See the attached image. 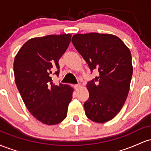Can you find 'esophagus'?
Returning <instances> with one entry per match:
<instances>
[{"mask_svg":"<svg viewBox=\"0 0 151 151\" xmlns=\"http://www.w3.org/2000/svg\"><path fill=\"white\" fill-rule=\"evenodd\" d=\"M74 87H75L76 90L79 89H80V88H81V84H76V85L74 86Z\"/></svg>","mask_w":151,"mask_h":151,"instance_id":"1","label":"esophagus"}]
</instances>
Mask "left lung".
I'll use <instances>...</instances> for the list:
<instances>
[{
	"mask_svg": "<svg viewBox=\"0 0 151 151\" xmlns=\"http://www.w3.org/2000/svg\"><path fill=\"white\" fill-rule=\"evenodd\" d=\"M72 42L91 72L99 73L86 85L89 97L84 104L86 116L96 123L111 120L129 94L133 74L129 47L117 36L97 32L76 34Z\"/></svg>",
	"mask_w": 151,
	"mask_h": 151,
	"instance_id": "obj_1",
	"label": "left lung"
}]
</instances>
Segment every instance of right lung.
Segmentation results:
<instances>
[{
  "instance_id": "1",
  "label": "right lung",
  "mask_w": 151,
  "mask_h": 151,
  "mask_svg": "<svg viewBox=\"0 0 151 151\" xmlns=\"http://www.w3.org/2000/svg\"><path fill=\"white\" fill-rule=\"evenodd\" d=\"M72 35H50L26 42L13 63L15 81L25 105L33 116L47 125L60 124L67 116L74 89L55 85L51 74L59 75V60L70 45Z\"/></svg>"
}]
</instances>
